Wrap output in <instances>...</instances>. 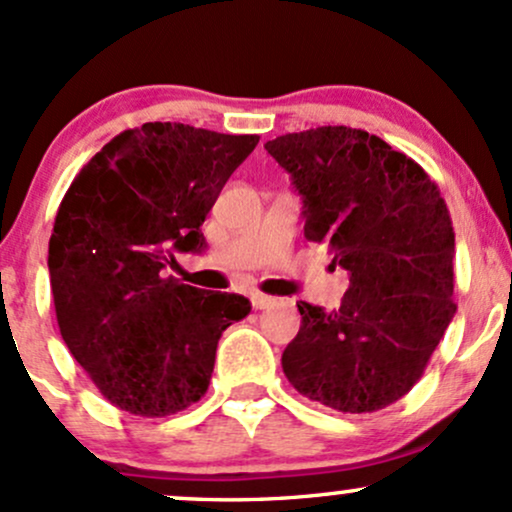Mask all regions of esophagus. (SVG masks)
I'll use <instances>...</instances> for the list:
<instances>
[{"mask_svg":"<svg viewBox=\"0 0 512 512\" xmlns=\"http://www.w3.org/2000/svg\"><path fill=\"white\" fill-rule=\"evenodd\" d=\"M274 303H276V298H272V296H264V293H252V305H255V310L272 308Z\"/></svg>","mask_w":512,"mask_h":512,"instance_id":"34e87169","label":"esophagus"}]
</instances>
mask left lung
<instances>
[{"label":"left lung","mask_w":512,"mask_h":512,"mask_svg":"<svg viewBox=\"0 0 512 512\" xmlns=\"http://www.w3.org/2000/svg\"><path fill=\"white\" fill-rule=\"evenodd\" d=\"M264 149L303 195L305 238L349 272L337 310L298 303L286 378L344 414L390 407L419 383L457 310L448 204L414 158L363 129H305Z\"/></svg>","instance_id":"1"}]
</instances>
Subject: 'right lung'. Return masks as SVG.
<instances>
[{
	"label": "right lung",
	"mask_w": 512,
	"mask_h": 512,
	"mask_svg": "<svg viewBox=\"0 0 512 512\" xmlns=\"http://www.w3.org/2000/svg\"><path fill=\"white\" fill-rule=\"evenodd\" d=\"M257 142L146 122L69 185L50 236L52 301L64 344L113 407L158 419L199 402L223 330L250 313L245 296L195 289L166 267L207 245L199 226Z\"/></svg>",
	"instance_id": "1"
}]
</instances>
